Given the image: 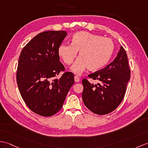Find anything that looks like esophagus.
Here are the masks:
<instances>
[{
	"label": "esophagus",
	"instance_id": "esophagus-1",
	"mask_svg": "<svg viewBox=\"0 0 148 148\" xmlns=\"http://www.w3.org/2000/svg\"><path fill=\"white\" fill-rule=\"evenodd\" d=\"M74 79H75V82H80V78H79L77 76H75Z\"/></svg>",
	"mask_w": 148,
	"mask_h": 148
}]
</instances>
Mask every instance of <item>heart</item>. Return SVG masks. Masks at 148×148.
<instances>
[{
    "label": "heart",
    "mask_w": 148,
    "mask_h": 148,
    "mask_svg": "<svg viewBox=\"0 0 148 148\" xmlns=\"http://www.w3.org/2000/svg\"><path fill=\"white\" fill-rule=\"evenodd\" d=\"M71 41V44L60 45L58 53L64 63L70 64L79 51L80 56L70 68L76 75L82 74L88 68L90 70L101 69L109 62L114 49L111 39L86 31L75 32Z\"/></svg>",
    "instance_id": "b5f03b06"
}]
</instances>
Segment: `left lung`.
<instances>
[{
  "label": "left lung",
  "instance_id": "left-lung-1",
  "mask_svg": "<svg viewBox=\"0 0 148 148\" xmlns=\"http://www.w3.org/2000/svg\"><path fill=\"white\" fill-rule=\"evenodd\" d=\"M130 73L127 54L121 46L112 62L99 72L88 75L100 84H93L86 79L82 80V99L85 106L99 115L114 110L124 99Z\"/></svg>",
  "mask_w": 148,
  "mask_h": 148
}]
</instances>
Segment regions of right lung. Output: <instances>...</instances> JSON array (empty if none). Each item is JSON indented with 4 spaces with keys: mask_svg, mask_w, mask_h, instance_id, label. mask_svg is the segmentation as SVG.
<instances>
[{
    "mask_svg": "<svg viewBox=\"0 0 148 148\" xmlns=\"http://www.w3.org/2000/svg\"><path fill=\"white\" fill-rule=\"evenodd\" d=\"M66 35L63 31L41 32L24 46L19 56L16 78L21 97L32 112L42 116H51L62 109L74 84L71 72L55 78L64 70L58 49Z\"/></svg>",
    "mask_w": 148,
    "mask_h": 148,
    "instance_id": "add662e5",
    "label": "right lung"
}]
</instances>
